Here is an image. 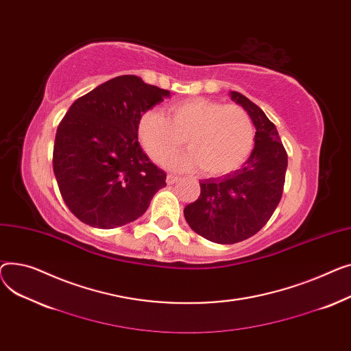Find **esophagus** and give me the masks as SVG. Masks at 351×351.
Wrapping results in <instances>:
<instances>
[{
  "instance_id": "obj_1",
  "label": "esophagus",
  "mask_w": 351,
  "mask_h": 351,
  "mask_svg": "<svg viewBox=\"0 0 351 351\" xmlns=\"http://www.w3.org/2000/svg\"><path fill=\"white\" fill-rule=\"evenodd\" d=\"M178 180H180V178L176 177V176H173V174H169V176H167V184H169V185L176 184Z\"/></svg>"
}]
</instances>
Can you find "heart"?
Instances as JSON below:
<instances>
[{
	"label": "heart",
	"mask_w": 351,
	"mask_h": 351,
	"mask_svg": "<svg viewBox=\"0 0 351 351\" xmlns=\"http://www.w3.org/2000/svg\"><path fill=\"white\" fill-rule=\"evenodd\" d=\"M167 113L169 117L158 110H147L137 121L141 147L156 162L174 153L182 137L190 152L169 161L174 170L199 166L204 174L222 176L238 169L252 152L254 123L238 105L194 97L174 103Z\"/></svg>",
	"instance_id": "1"
}]
</instances>
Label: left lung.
<instances>
[{"instance_id": "left-lung-1", "label": "left lung", "mask_w": 351, "mask_h": 351, "mask_svg": "<svg viewBox=\"0 0 351 351\" xmlns=\"http://www.w3.org/2000/svg\"><path fill=\"white\" fill-rule=\"evenodd\" d=\"M230 96L254 123L255 147L239 170L201 180L198 199L184 208L194 232L226 245L251 238L269 221L282 198L287 169V154L274 123L242 93Z\"/></svg>"}]
</instances>
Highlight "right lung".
<instances>
[{
  "label": "right lung",
  "mask_w": 351,
  "mask_h": 351,
  "mask_svg": "<svg viewBox=\"0 0 351 351\" xmlns=\"http://www.w3.org/2000/svg\"><path fill=\"white\" fill-rule=\"evenodd\" d=\"M166 97L170 90L121 75L73 101L56 130L53 173L77 219L100 230L126 225L166 187L137 138L140 116Z\"/></svg>",
  "instance_id": "add662e5"
}]
</instances>
